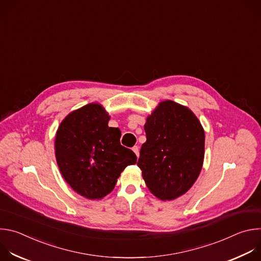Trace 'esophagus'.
<instances>
[{
	"instance_id": "obj_1",
	"label": "esophagus",
	"mask_w": 261,
	"mask_h": 261,
	"mask_svg": "<svg viewBox=\"0 0 261 261\" xmlns=\"http://www.w3.org/2000/svg\"><path fill=\"white\" fill-rule=\"evenodd\" d=\"M132 150H133V152L135 153V155H136V157L138 158L139 157V148H138V146L137 145H135V146H133V148H132Z\"/></svg>"
}]
</instances>
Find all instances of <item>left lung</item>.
<instances>
[{"instance_id":"8db88e82","label":"left lung","mask_w":261,"mask_h":261,"mask_svg":"<svg viewBox=\"0 0 261 261\" xmlns=\"http://www.w3.org/2000/svg\"><path fill=\"white\" fill-rule=\"evenodd\" d=\"M146 141L137 162L150 190L161 200H173L197 179L204 158V130L192 111L162 101L144 125Z\"/></svg>"}]
</instances>
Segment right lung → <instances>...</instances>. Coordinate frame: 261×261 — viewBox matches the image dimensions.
<instances>
[{
    "label": "right lung",
    "mask_w": 261,
    "mask_h": 261,
    "mask_svg": "<svg viewBox=\"0 0 261 261\" xmlns=\"http://www.w3.org/2000/svg\"><path fill=\"white\" fill-rule=\"evenodd\" d=\"M99 103L70 113L55 140L57 163L70 187L88 199H101L114 190L121 172L136 163V155L121 145L119 128Z\"/></svg>",
    "instance_id": "obj_1"
}]
</instances>
